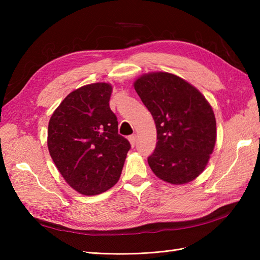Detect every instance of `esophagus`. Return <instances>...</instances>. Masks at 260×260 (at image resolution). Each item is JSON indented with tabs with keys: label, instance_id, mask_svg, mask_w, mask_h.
<instances>
[{
	"label": "esophagus",
	"instance_id": "esophagus-1",
	"mask_svg": "<svg viewBox=\"0 0 260 260\" xmlns=\"http://www.w3.org/2000/svg\"><path fill=\"white\" fill-rule=\"evenodd\" d=\"M128 141H129V143H131V145L132 146H135V143H136V135H131V136H128Z\"/></svg>",
	"mask_w": 260,
	"mask_h": 260
}]
</instances>
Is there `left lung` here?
I'll list each match as a JSON object with an SVG mask.
<instances>
[{"instance_id": "1", "label": "left lung", "mask_w": 260, "mask_h": 260, "mask_svg": "<svg viewBox=\"0 0 260 260\" xmlns=\"http://www.w3.org/2000/svg\"><path fill=\"white\" fill-rule=\"evenodd\" d=\"M134 88L156 126V147L147 158L153 173L176 185L197 179L217 139L211 105L186 80L162 71L142 75Z\"/></svg>"}]
</instances>
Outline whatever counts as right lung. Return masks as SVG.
<instances>
[{
    "mask_svg": "<svg viewBox=\"0 0 260 260\" xmlns=\"http://www.w3.org/2000/svg\"><path fill=\"white\" fill-rule=\"evenodd\" d=\"M113 87L96 82L71 91L51 115L48 148L64 181L84 196H96L114 186L131 144L118 134L110 110Z\"/></svg>",
    "mask_w": 260,
    "mask_h": 260,
    "instance_id": "right-lung-1",
    "label": "right lung"
}]
</instances>
